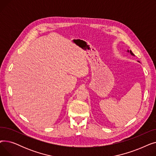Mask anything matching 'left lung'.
Here are the masks:
<instances>
[{"label": "left lung", "mask_w": 156, "mask_h": 156, "mask_svg": "<svg viewBox=\"0 0 156 156\" xmlns=\"http://www.w3.org/2000/svg\"><path fill=\"white\" fill-rule=\"evenodd\" d=\"M129 52H130V54H132V55H134L133 53V52H132V51H129Z\"/></svg>", "instance_id": "1"}]
</instances>
